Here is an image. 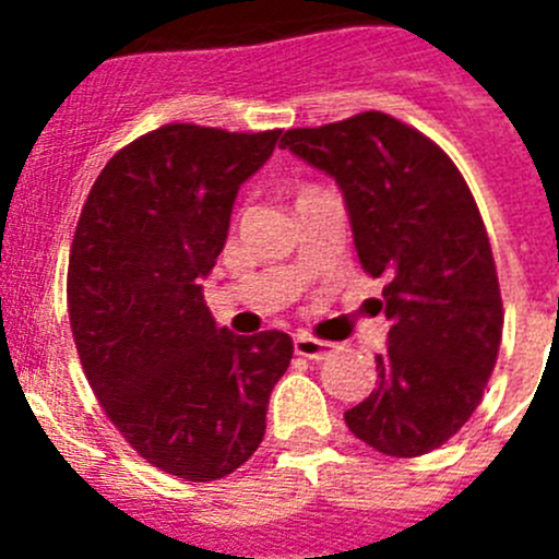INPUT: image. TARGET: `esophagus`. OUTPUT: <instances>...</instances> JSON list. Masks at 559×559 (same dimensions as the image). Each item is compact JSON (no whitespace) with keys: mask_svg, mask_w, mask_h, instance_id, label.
<instances>
[{"mask_svg":"<svg viewBox=\"0 0 559 559\" xmlns=\"http://www.w3.org/2000/svg\"><path fill=\"white\" fill-rule=\"evenodd\" d=\"M335 344H330V341H322V338H313L310 333H296L294 335V349L296 355H302V358H310V360H322L324 355L333 353Z\"/></svg>","mask_w":559,"mask_h":559,"instance_id":"34e87169","label":"esophagus"}]
</instances>
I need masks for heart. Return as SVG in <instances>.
Returning a JSON list of instances; mask_svg holds the SVG:
<instances>
[{
	"label": "heart",
	"mask_w": 559,
	"mask_h": 559,
	"mask_svg": "<svg viewBox=\"0 0 559 559\" xmlns=\"http://www.w3.org/2000/svg\"><path fill=\"white\" fill-rule=\"evenodd\" d=\"M310 190H313V187H310ZM310 190H305V192H310Z\"/></svg>",
	"instance_id": "obj_1"
}]
</instances>
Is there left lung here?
Listing matches in <instances>:
<instances>
[{"instance_id":"obj_1","label":"left lung","mask_w":559,"mask_h":559,"mask_svg":"<svg viewBox=\"0 0 559 559\" xmlns=\"http://www.w3.org/2000/svg\"><path fill=\"white\" fill-rule=\"evenodd\" d=\"M280 147L333 176L364 271L386 276L378 386L344 414L386 456L437 451L471 419L501 347L503 305L471 187L437 142L389 114L290 128Z\"/></svg>"}]
</instances>
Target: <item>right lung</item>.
Masks as SVG:
<instances>
[{"label":"right lung","instance_id":"right-lung-1","mask_svg":"<svg viewBox=\"0 0 559 559\" xmlns=\"http://www.w3.org/2000/svg\"><path fill=\"white\" fill-rule=\"evenodd\" d=\"M280 131L170 122L117 151L88 190L67 305L88 386L128 445L187 481H215L260 448L288 333L218 328L201 280L229 235L237 190Z\"/></svg>","mask_w":559,"mask_h":559}]
</instances>
